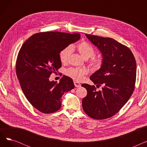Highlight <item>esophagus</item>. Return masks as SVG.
<instances>
[{"label": "esophagus", "mask_w": 147, "mask_h": 147, "mask_svg": "<svg viewBox=\"0 0 147 147\" xmlns=\"http://www.w3.org/2000/svg\"><path fill=\"white\" fill-rule=\"evenodd\" d=\"M74 86H75L76 87H77V88H79V87L81 86L80 83H79V82H74Z\"/></svg>", "instance_id": "obj_1"}]
</instances>
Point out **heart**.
<instances>
[{"instance_id":"1","label":"heart","mask_w":147,"mask_h":147,"mask_svg":"<svg viewBox=\"0 0 147 147\" xmlns=\"http://www.w3.org/2000/svg\"><path fill=\"white\" fill-rule=\"evenodd\" d=\"M77 49L81 55L85 59L91 57L90 64L95 69L101 67L103 63V58L101 56H94L95 49L93 46L86 42H81L77 45ZM73 51L71 45H68L64 48L59 53V59L62 63L65 64L71 56ZM88 71L85 68H70L66 71V74L69 78L77 81H81L83 79L84 76L88 74Z\"/></svg>"}]
</instances>
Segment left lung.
Instances as JSON below:
<instances>
[{"mask_svg":"<svg viewBox=\"0 0 147 147\" xmlns=\"http://www.w3.org/2000/svg\"><path fill=\"white\" fill-rule=\"evenodd\" d=\"M102 53L103 63L90 79L102 86L96 91L95 86L84 83L87 96L82 100L84 111L92 119L103 120L116 114L133 94L136 75V64L127 46L110 37L86 34Z\"/></svg>","mask_w":147,"mask_h":147,"instance_id":"1","label":"left lung"}]
</instances>
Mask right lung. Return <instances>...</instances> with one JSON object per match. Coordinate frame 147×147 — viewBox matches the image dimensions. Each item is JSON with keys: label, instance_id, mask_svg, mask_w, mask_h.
Returning <instances> with one entry per match:
<instances>
[{"label": "right lung", "instance_id": "1", "mask_svg": "<svg viewBox=\"0 0 147 147\" xmlns=\"http://www.w3.org/2000/svg\"><path fill=\"white\" fill-rule=\"evenodd\" d=\"M80 38L79 33H38L21 46L16 62L17 76L25 96L37 110L45 114L58 111L62 96L74 88L68 76H64L59 83L49 81V78L61 67L60 52Z\"/></svg>", "mask_w": 147, "mask_h": 147}]
</instances>
